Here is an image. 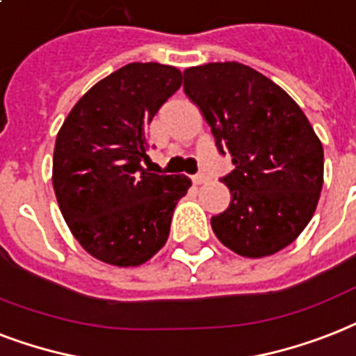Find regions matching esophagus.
Segmentation results:
<instances>
[{
  "mask_svg": "<svg viewBox=\"0 0 356 356\" xmlns=\"http://www.w3.org/2000/svg\"><path fill=\"white\" fill-rule=\"evenodd\" d=\"M191 180H193V184H195V186H200V184H206V181H208V176H206V175H195Z\"/></svg>",
  "mask_w": 356,
  "mask_h": 356,
  "instance_id": "esophagus-1",
  "label": "esophagus"
}]
</instances>
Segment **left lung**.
<instances>
[{
    "label": "left lung",
    "instance_id": "obj_1",
    "mask_svg": "<svg viewBox=\"0 0 356 356\" xmlns=\"http://www.w3.org/2000/svg\"><path fill=\"white\" fill-rule=\"evenodd\" d=\"M219 152L236 169L222 178L228 208L211 217L217 239L245 258L271 256L307 228L323 187V147L284 89L236 60L184 70Z\"/></svg>",
    "mask_w": 356,
    "mask_h": 356
}]
</instances>
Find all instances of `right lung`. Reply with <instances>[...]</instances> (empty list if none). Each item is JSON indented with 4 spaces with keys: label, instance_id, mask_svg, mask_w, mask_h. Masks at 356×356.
<instances>
[{
    "label": "right lung",
    "instance_id": "add662e5",
    "mask_svg": "<svg viewBox=\"0 0 356 356\" xmlns=\"http://www.w3.org/2000/svg\"><path fill=\"white\" fill-rule=\"evenodd\" d=\"M181 79L175 66L129 63L90 87L60 126L55 197L72 236L96 260L135 267L167 243L191 180L156 175L140 161L148 159V124Z\"/></svg>",
    "mask_w": 356,
    "mask_h": 356
}]
</instances>
